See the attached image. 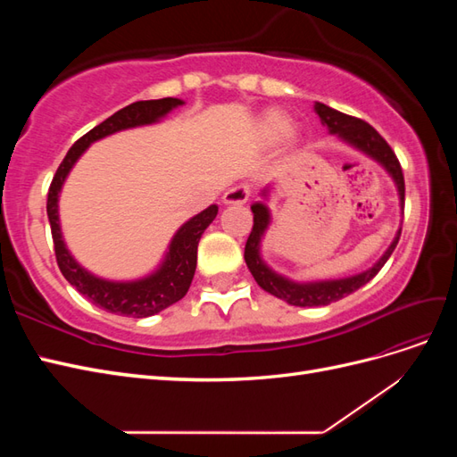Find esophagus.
I'll return each instance as SVG.
<instances>
[{
  "instance_id": "34e87169",
  "label": "esophagus",
  "mask_w": 457,
  "mask_h": 457,
  "mask_svg": "<svg viewBox=\"0 0 457 457\" xmlns=\"http://www.w3.org/2000/svg\"><path fill=\"white\" fill-rule=\"evenodd\" d=\"M250 195H252L250 187H247V185H237V187H232V188H228L225 192L223 202L225 204H245L247 198H250Z\"/></svg>"
}]
</instances>
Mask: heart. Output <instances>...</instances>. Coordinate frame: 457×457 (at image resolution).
<instances>
[{"mask_svg":"<svg viewBox=\"0 0 457 457\" xmlns=\"http://www.w3.org/2000/svg\"><path fill=\"white\" fill-rule=\"evenodd\" d=\"M265 126H267V131H269L272 137H280V135L287 129L289 121H287V118H286L282 112H278V110H274V112H270V114L267 116Z\"/></svg>","mask_w":457,"mask_h":457,"instance_id":"b5f03b06","label":"heart"}]
</instances>
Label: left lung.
Returning a JSON list of instances; mask_svg holds the SVG:
<instances>
[{
	"mask_svg": "<svg viewBox=\"0 0 457 457\" xmlns=\"http://www.w3.org/2000/svg\"><path fill=\"white\" fill-rule=\"evenodd\" d=\"M316 114L320 116L324 126H328L329 133H334L337 137H341L343 141L351 143L353 146L361 148L362 152H366L368 156H371L373 160H378L383 168L391 173V177L395 179L396 188H398V196H400V204L404 207V175H403V168H400V162L395 154V150L389 146L383 137L373 129L370 123H366L361 118L354 116H347L339 112V110L329 108L322 103L314 104ZM253 212V228L247 237L245 242V250H244V259L245 265L250 269V272L253 274L255 282L269 292L270 295L278 297L289 305L295 307H320V305H329V303L339 301L343 297L351 295L353 292H356L358 287H362L364 284H368L373 276H376L381 267L386 262V259L391 257V253L395 252V247L400 240V228L396 238L393 240V244L389 245V250L383 253V257L373 265L371 269H368L362 274L351 276V278H343V280H328V282H312V284H297L284 278V276L272 272L265 262L261 261L259 257V247H261V238L265 234L267 227H269V210L265 204H253L252 205Z\"/></svg>",
	"mask_w": 457,
	"mask_h": 457,
	"instance_id": "8db88e82",
	"label": "left lung"
}]
</instances>
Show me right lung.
I'll return each instance as SVG.
<instances>
[{"mask_svg":"<svg viewBox=\"0 0 457 457\" xmlns=\"http://www.w3.org/2000/svg\"><path fill=\"white\" fill-rule=\"evenodd\" d=\"M181 104H185L181 99L165 96V99L158 101H137L126 108L118 110L116 114L106 118L103 123L87 131L84 137H79L72 145V148L68 150V154L61 162L59 170L51 181L47 192V217L51 225L57 265L64 278L71 282L81 295L89 299L93 305L104 309L106 312L145 318L168 309L179 299H183L192 284V278H195L198 242L204 230L210 227L212 220L217 217L219 207L210 205L207 210L187 220V223L177 230L170 244L168 255H165L162 267L154 274L135 282H108L103 278H96V276L89 274L86 269H81L74 261V257L68 253L59 225V192L62 188L66 175L71 173L72 165L81 154H84V150L91 143L121 129L154 123L168 114L170 110Z\"/></svg>","mask_w":457,"mask_h":457,"instance_id":"1","label":"right lung"}]
</instances>
